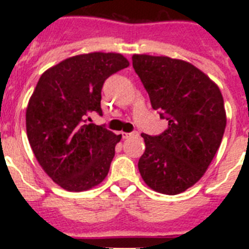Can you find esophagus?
I'll return each instance as SVG.
<instances>
[{
    "mask_svg": "<svg viewBox=\"0 0 249 249\" xmlns=\"http://www.w3.org/2000/svg\"><path fill=\"white\" fill-rule=\"evenodd\" d=\"M133 136H138V132L133 131V132H131V133H127V132H122V137L123 138H129V137H133Z\"/></svg>",
    "mask_w": 249,
    "mask_h": 249,
    "instance_id": "34e87169",
    "label": "esophagus"
}]
</instances>
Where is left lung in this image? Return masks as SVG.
<instances>
[{
  "label": "left lung",
  "mask_w": 249,
  "mask_h": 249,
  "mask_svg": "<svg viewBox=\"0 0 249 249\" xmlns=\"http://www.w3.org/2000/svg\"><path fill=\"white\" fill-rule=\"evenodd\" d=\"M132 62L152 108L168 121L160 135H141L146 151L138 169L152 190L178 195L201 179L221 146L227 122L223 97L210 77L186 61L133 54Z\"/></svg>",
  "instance_id": "left-lung-1"
}]
</instances>
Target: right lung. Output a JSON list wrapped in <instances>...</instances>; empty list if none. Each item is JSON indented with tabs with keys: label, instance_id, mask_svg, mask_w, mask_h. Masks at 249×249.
Masks as SVG:
<instances>
[{
	"label": "right lung",
	"instance_id": "add662e5",
	"mask_svg": "<svg viewBox=\"0 0 249 249\" xmlns=\"http://www.w3.org/2000/svg\"><path fill=\"white\" fill-rule=\"evenodd\" d=\"M129 66L120 53L78 54L39 77L26 111V129L38 163L58 186L87 191L108 175L121 135L89 123L101 109L103 83Z\"/></svg>",
	"mask_w": 249,
	"mask_h": 249
}]
</instances>
